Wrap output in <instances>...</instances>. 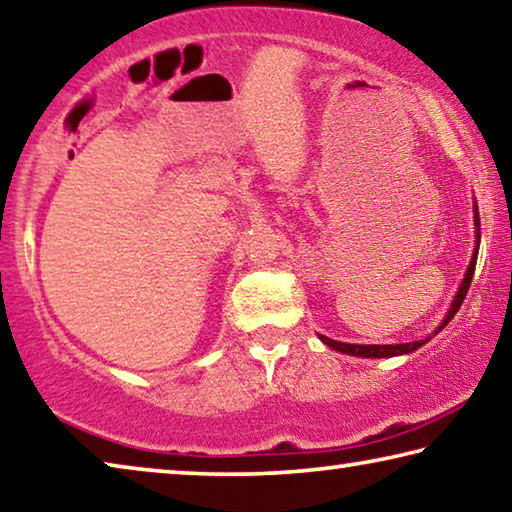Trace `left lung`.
Here are the masks:
<instances>
[{
    "label": "left lung",
    "instance_id": "left-lung-1",
    "mask_svg": "<svg viewBox=\"0 0 512 512\" xmlns=\"http://www.w3.org/2000/svg\"><path fill=\"white\" fill-rule=\"evenodd\" d=\"M474 239H476V246H474V253L470 259V266H467L465 277L461 282V287H458L456 296L452 300V305H449L447 314L443 318V323H440L436 329L429 336H424L420 341H409V343H395V345H359V343H341V341H334V339H327V336L318 334V339L323 341L327 348H332L336 352H343V354H350V357H363V359H386V357H400V354H411L418 348H422L424 343L431 341V336H436L440 329H443L449 320L456 316V311L461 309L463 300L467 296V289H470L472 284V275H474V268H476V257H479V244H481V221H479V205L474 201Z\"/></svg>",
    "mask_w": 512,
    "mask_h": 512
}]
</instances>
